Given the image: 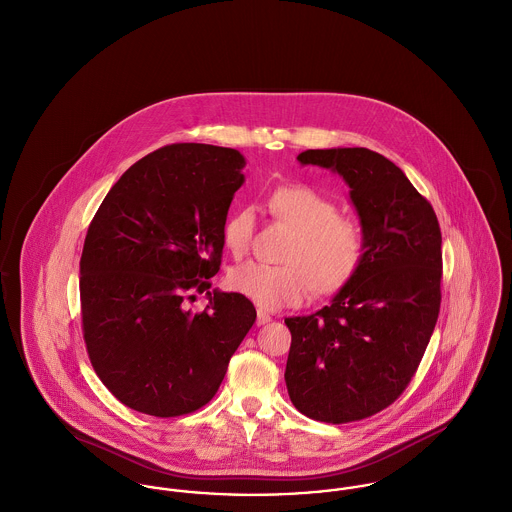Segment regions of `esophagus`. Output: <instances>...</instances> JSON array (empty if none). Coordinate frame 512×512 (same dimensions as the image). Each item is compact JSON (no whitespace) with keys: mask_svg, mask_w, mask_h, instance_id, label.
Listing matches in <instances>:
<instances>
[{"mask_svg":"<svg viewBox=\"0 0 512 512\" xmlns=\"http://www.w3.org/2000/svg\"><path fill=\"white\" fill-rule=\"evenodd\" d=\"M269 320H271V314L259 308V310H257V326H263V324H267Z\"/></svg>","mask_w":512,"mask_h":512,"instance_id":"1","label":"esophagus"}]
</instances>
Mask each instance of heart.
Masks as SVG:
<instances>
[{
    "mask_svg": "<svg viewBox=\"0 0 512 512\" xmlns=\"http://www.w3.org/2000/svg\"><path fill=\"white\" fill-rule=\"evenodd\" d=\"M275 219L295 229L283 265L249 261L231 269L227 285L267 310L297 307L316 293L334 295L348 287L360 273L368 239L364 225L338 213V205L305 184H285L269 196ZM255 213L239 207L223 223V243L233 257L251 249Z\"/></svg>",
    "mask_w": 512,
    "mask_h": 512,
    "instance_id": "heart-1",
    "label": "heart"
}]
</instances>
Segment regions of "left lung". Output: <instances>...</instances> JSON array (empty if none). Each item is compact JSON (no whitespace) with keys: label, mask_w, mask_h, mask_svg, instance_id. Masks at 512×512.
<instances>
[{"label":"left lung","mask_w":512,"mask_h":512,"mask_svg":"<svg viewBox=\"0 0 512 512\" xmlns=\"http://www.w3.org/2000/svg\"><path fill=\"white\" fill-rule=\"evenodd\" d=\"M297 160L346 180L368 249L360 273L328 307L285 318V382L310 419L360 421L404 394L429 344L441 307V229L431 204L378 152L307 150Z\"/></svg>","instance_id":"1"}]
</instances>
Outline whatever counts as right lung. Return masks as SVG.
<instances>
[{
	"mask_svg": "<svg viewBox=\"0 0 512 512\" xmlns=\"http://www.w3.org/2000/svg\"><path fill=\"white\" fill-rule=\"evenodd\" d=\"M243 156L211 144H168L130 166L97 209L81 255L89 360L126 408L194 413L215 396L257 312L211 289L223 223L243 184Z\"/></svg>",
	"mask_w": 512,
	"mask_h": 512,
	"instance_id": "add662e5",
	"label": "right lung"
}]
</instances>
